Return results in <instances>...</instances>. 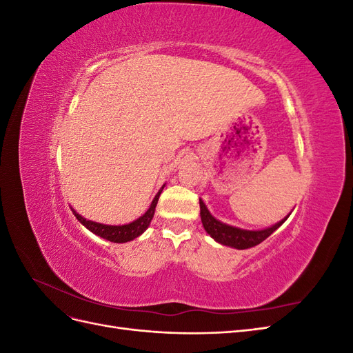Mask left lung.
<instances>
[{
  "instance_id": "1",
  "label": "left lung",
  "mask_w": 353,
  "mask_h": 353,
  "mask_svg": "<svg viewBox=\"0 0 353 353\" xmlns=\"http://www.w3.org/2000/svg\"><path fill=\"white\" fill-rule=\"evenodd\" d=\"M200 216H201L203 227H205L206 232L213 240L223 245H230V248L243 250V249L253 248V245H258L259 243L268 239L276 228H280L283 225L285 219L290 216V213H288V215L280 222H276L272 227H268L265 230L250 231V230H243L232 225H227V223L213 218L205 203H203V200L200 199Z\"/></svg>"
}]
</instances>
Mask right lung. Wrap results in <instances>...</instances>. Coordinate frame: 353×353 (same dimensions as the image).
<instances>
[{
  "mask_svg": "<svg viewBox=\"0 0 353 353\" xmlns=\"http://www.w3.org/2000/svg\"><path fill=\"white\" fill-rule=\"evenodd\" d=\"M163 187L159 190V193L154 196L150 208H148V210L144 213V215L135 219L131 223H125V225H104V223H100V222L85 219L83 216L79 215L77 210L72 209V212H73V215L77 216V219L82 223V225L87 230H90L91 232H94L95 236H99V237L105 239L109 241H113V243H126V241H131V240L137 239L138 236H141V234L148 228V225H150V222L154 216L157 200L160 197V193H162Z\"/></svg>",
  "mask_w": 353,
  "mask_h": 353,
  "instance_id": "add662e5",
  "label": "right lung"
}]
</instances>
